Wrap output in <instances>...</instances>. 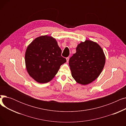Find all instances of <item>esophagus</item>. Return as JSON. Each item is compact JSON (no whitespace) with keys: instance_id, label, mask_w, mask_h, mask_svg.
Masks as SVG:
<instances>
[{"instance_id":"1","label":"esophagus","mask_w":126,"mask_h":126,"mask_svg":"<svg viewBox=\"0 0 126 126\" xmlns=\"http://www.w3.org/2000/svg\"><path fill=\"white\" fill-rule=\"evenodd\" d=\"M69 57H67V58H66V61H67V62H68V61H69Z\"/></svg>"}]
</instances>
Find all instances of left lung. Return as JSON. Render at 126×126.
I'll return each mask as SVG.
<instances>
[{
	"label": "left lung",
	"instance_id": "1",
	"mask_svg": "<svg viewBox=\"0 0 126 126\" xmlns=\"http://www.w3.org/2000/svg\"><path fill=\"white\" fill-rule=\"evenodd\" d=\"M105 64V56L100 46L92 41L79 44L76 52L69 59L71 75L79 84L86 85L95 80Z\"/></svg>",
	"mask_w": 126,
	"mask_h": 126
}]
</instances>
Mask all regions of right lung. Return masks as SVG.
<instances>
[{"label":"right lung","instance_id":"obj_1","mask_svg":"<svg viewBox=\"0 0 126 126\" xmlns=\"http://www.w3.org/2000/svg\"><path fill=\"white\" fill-rule=\"evenodd\" d=\"M61 53L54 38L47 36L36 38L25 52L26 67L30 76L40 83L49 82L66 62Z\"/></svg>","mask_w":126,"mask_h":126}]
</instances>
